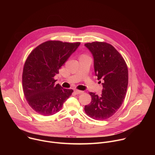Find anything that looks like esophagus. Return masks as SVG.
<instances>
[{"label":"esophagus","mask_w":155,"mask_h":155,"mask_svg":"<svg viewBox=\"0 0 155 155\" xmlns=\"http://www.w3.org/2000/svg\"><path fill=\"white\" fill-rule=\"evenodd\" d=\"M74 92H75L77 94H82V93H84L83 91H80V90H74Z\"/></svg>","instance_id":"1"}]
</instances>
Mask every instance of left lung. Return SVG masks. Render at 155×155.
Returning <instances> with one entry per match:
<instances>
[{
  "mask_svg": "<svg viewBox=\"0 0 155 155\" xmlns=\"http://www.w3.org/2000/svg\"><path fill=\"white\" fill-rule=\"evenodd\" d=\"M84 46L93 56L99 82H103L101 96L89 93L91 102L84 106V111L93 119L105 120L117 112L124 100L128 84L127 67L120 53L109 43L94 41Z\"/></svg>",
  "mask_w": 155,
  "mask_h": 155,
  "instance_id": "8db88e82",
  "label": "left lung"
}]
</instances>
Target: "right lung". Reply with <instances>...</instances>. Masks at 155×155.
Listing matches in <instances>:
<instances>
[{
	"label": "right lung",
	"mask_w": 155,
	"mask_h": 155,
	"mask_svg": "<svg viewBox=\"0 0 155 155\" xmlns=\"http://www.w3.org/2000/svg\"><path fill=\"white\" fill-rule=\"evenodd\" d=\"M80 45V42L50 40L40 44L29 55L23 68V89L29 105L37 114H56L72 95V90L54 84V77Z\"/></svg>",
	"instance_id": "add662e5"
}]
</instances>
